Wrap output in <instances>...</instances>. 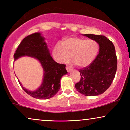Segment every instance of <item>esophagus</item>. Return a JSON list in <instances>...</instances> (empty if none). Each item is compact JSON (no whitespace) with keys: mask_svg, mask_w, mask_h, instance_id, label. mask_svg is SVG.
<instances>
[{"mask_svg":"<svg viewBox=\"0 0 130 130\" xmlns=\"http://www.w3.org/2000/svg\"><path fill=\"white\" fill-rule=\"evenodd\" d=\"M66 70H67V71L68 72H71V71H72V67H70V66H66Z\"/></svg>","mask_w":130,"mask_h":130,"instance_id":"34e87169","label":"esophagus"}]
</instances>
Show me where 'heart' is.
Here are the masks:
<instances>
[{"label":"heart","mask_w":130,"mask_h":130,"mask_svg":"<svg viewBox=\"0 0 130 130\" xmlns=\"http://www.w3.org/2000/svg\"><path fill=\"white\" fill-rule=\"evenodd\" d=\"M99 45L95 41L78 37H69L63 42H58L53 48V56L57 62L64 63L70 59L77 66L86 67L95 59Z\"/></svg>","instance_id":"1"}]
</instances>
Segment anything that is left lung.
I'll return each instance as SVG.
<instances>
[{
  "label": "left lung",
  "mask_w": 130,
  "mask_h": 130,
  "mask_svg": "<svg viewBox=\"0 0 130 130\" xmlns=\"http://www.w3.org/2000/svg\"><path fill=\"white\" fill-rule=\"evenodd\" d=\"M97 42L99 53L89 66L80 69L81 79L75 85L78 92L86 96L104 93L111 86L117 67V58L112 42L104 35L83 34Z\"/></svg>",
  "instance_id": "1"
}]
</instances>
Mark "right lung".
<instances>
[{"label":"right lung","instance_id":"add662e5","mask_svg":"<svg viewBox=\"0 0 130 130\" xmlns=\"http://www.w3.org/2000/svg\"><path fill=\"white\" fill-rule=\"evenodd\" d=\"M45 40L40 32L28 35L21 41L14 54L15 61L22 57L27 56L37 60L41 65L43 79L36 90L27 89L18 80L24 91L37 99H47L56 95L60 89L61 77L67 73L66 65L58 64L53 60Z\"/></svg>","mask_w":130,"mask_h":130}]
</instances>
